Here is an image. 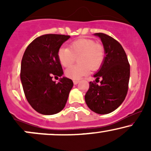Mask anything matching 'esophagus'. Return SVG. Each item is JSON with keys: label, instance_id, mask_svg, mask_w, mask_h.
Segmentation results:
<instances>
[{"label": "esophagus", "instance_id": "obj_1", "mask_svg": "<svg viewBox=\"0 0 151 151\" xmlns=\"http://www.w3.org/2000/svg\"><path fill=\"white\" fill-rule=\"evenodd\" d=\"M79 80H73V82H74V84H77L78 83H79Z\"/></svg>", "mask_w": 151, "mask_h": 151}]
</instances>
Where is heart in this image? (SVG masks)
<instances>
[{"instance_id": "b5f03b06", "label": "heart", "mask_w": 151, "mask_h": 151, "mask_svg": "<svg viewBox=\"0 0 151 151\" xmlns=\"http://www.w3.org/2000/svg\"><path fill=\"white\" fill-rule=\"evenodd\" d=\"M104 47L89 38H79L71 42L67 48H60L58 52V60L65 67H70L78 58L77 65L69 67L65 72L68 78L77 80L86 76L91 70L101 67L104 59Z\"/></svg>"}]
</instances>
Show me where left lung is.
<instances>
[{
    "label": "left lung",
    "mask_w": 151,
    "mask_h": 151,
    "mask_svg": "<svg viewBox=\"0 0 151 151\" xmlns=\"http://www.w3.org/2000/svg\"><path fill=\"white\" fill-rule=\"evenodd\" d=\"M101 38L106 57L100 70L93 75L98 86L90 81L85 94L88 107L95 113L107 114L116 110L125 99L129 89L130 65L121 45L111 36L101 32L94 34Z\"/></svg>",
    "instance_id": "8db88e82"
}]
</instances>
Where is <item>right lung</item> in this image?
I'll return each mask as SVG.
<instances>
[{"mask_svg":"<svg viewBox=\"0 0 151 151\" xmlns=\"http://www.w3.org/2000/svg\"><path fill=\"white\" fill-rule=\"evenodd\" d=\"M70 36L46 34L34 40L26 48L21 62L20 79L27 101L44 115L58 114L65 108L73 81L63 74L58 52Z\"/></svg>","mask_w":151,"mask_h":151,"instance_id":"right-lung-1","label":"right lung"}]
</instances>
